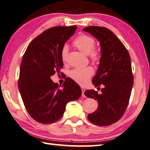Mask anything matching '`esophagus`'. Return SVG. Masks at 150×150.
Listing matches in <instances>:
<instances>
[{"mask_svg":"<svg viewBox=\"0 0 150 150\" xmlns=\"http://www.w3.org/2000/svg\"><path fill=\"white\" fill-rule=\"evenodd\" d=\"M81 88H82V97H86V96L84 95V91H85V89H84V88H83V87H81Z\"/></svg>","mask_w":150,"mask_h":150,"instance_id":"1","label":"esophagus"}]
</instances>
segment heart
I'll list each match as a JSON object with an SVG mask.
<instances>
[{
  "instance_id": "b5f03b06",
  "label": "heart",
  "mask_w": 150,
  "mask_h": 150,
  "mask_svg": "<svg viewBox=\"0 0 150 150\" xmlns=\"http://www.w3.org/2000/svg\"><path fill=\"white\" fill-rule=\"evenodd\" d=\"M94 38L86 34H80L73 42L76 48L85 54H88L90 58L94 62H98L101 59L102 54L99 49L95 47ZM68 53V46L64 45L61 52L62 60H66ZM94 73V70L90 66L84 68H76L70 72V77L78 84L84 85L86 84L90 78Z\"/></svg>"
}]
</instances>
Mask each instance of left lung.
<instances>
[{
    "instance_id": "left-lung-1",
    "label": "left lung",
    "mask_w": 150,
    "mask_h": 150,
    "mask_svg": "<svg viewBox=\"0 0 150 150\" xmlns=\"http://www.w3.org/2000/svg\"><path fill=\"white\" fill-rule=\"evenodd\" d=\"M83 30L90 33L100 42L101 59L92 83L101 93L88 90L84 94L98 103L97 110L88 119L96 126H106L118 121L128 105L134 76L130 56L126 48L111 30L105 27L90 26Z\"/></svg>"
}]
</instances>
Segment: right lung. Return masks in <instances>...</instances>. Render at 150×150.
Returning <instances> with one entry per match:
<instances>
[{"mask_svg": "<svg viewBox=\"0 0 150 150\" xmlns=\"http://www.w3.org/2000/svg\"><path fill=\"white\" fill-rule=\"evenodd\" d=\"M76 26H54L44 31L27 47L22 60L18 88L29 115L42 124H52L61 118L68 102L82 94L80 86L70 78L62 88L50 76L60 73L61 52Z\"/></svg>", "mask_w": 150, "mask_h": 150, "instance_id": "1", "label": "right lung"}]
</instances>
